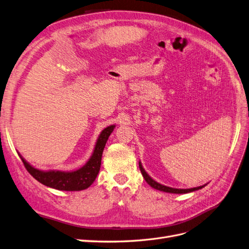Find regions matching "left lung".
I'll return each mask as SVG.
<instances>
[{
    "instance_id": "left-lung-1",
    "label": "left lung",
    "mask_w": 249,
    "mask_h": 249,
    "mask_svg": "<svg viewBox=\"0 0 249 249\" xmlns=\"http://www.w3.org/2000/svg\"><path fill=\"white\" fill-rule=\"evenodd\" d=\"M139 166H140V169H141L142 175H143V177H144L145 180L147 181V183L149 184V186L152 187L155 190L166 192V193L186 194V193H190V192H194V191H197V190H200V189H202V188H204L205 186H207V183H205V184H202V186H200V187L191 188V189H175V188H171V187H167V186H164V184H161V183H160L158 181H155L151 176H149V174L145 171V169L143 168V166H142V162L141 161H139Z\"/></svg>"
}]
</instances>
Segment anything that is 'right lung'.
<instances>
[{
	"label": "right lung",
	"mask_w": 249,
	"mask_h": 249,
	"mask_svg": "<svg viewBox=\"0 0 249 249\" xmlns=\"http://www.w3.org/2000/svg\"><path fill=\"white\" fill-rule=\"evenodd\" d=\"M116 125H109L104 128L97 139L93 153L85 164L77 170L72 171H61V170H39L30 165L22 155L24 165L35 179L47 187L60 191H81L91 186L100 171L102 153L106 142H107Z\"/></svg>",
	"instance_id": "1"
}]
</instances>
